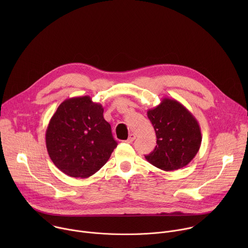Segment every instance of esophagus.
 <instances>
[{
	"mask_svg": "<svg viewBox=\"0 0 248 248\" xmlns=\"http://www.w3.org/2000/svg\"><path fill=\"white\" fill-rule=\"evenodd\" d=\"M135 137H136V135H135L134 133L129 134V136H128L127 140H125V142H126V143H132V141L135 139Z\"/></svg>",
	"mask_w": 248,
	"mask_h": 248,
	"instance_id": "34e87169",
	"label": "esophagus"
}]
</instances>
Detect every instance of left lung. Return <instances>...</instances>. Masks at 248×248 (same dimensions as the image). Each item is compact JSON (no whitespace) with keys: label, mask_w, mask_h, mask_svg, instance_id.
Here are the masks:
<instances>
[{"label":"left lung","mask_w":248,"mask_h":248,"mask_svg":"<svg viewBox=\"0 0 248 248\" xmlns=\"http://www.w3.org/2000/svg\"><path fill=\"white\" fill-rule=\"evenodd\" d=\"M152 123L157 145L145 159L153 166L169 171L186 166L201 145V130L193 115L174 99L164 98L147 112Z\"/></svg>","instance_id":"obj_1"}]
</instances>
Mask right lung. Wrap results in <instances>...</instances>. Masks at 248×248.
Masks as SVG:
<instances>
[{"label": "right lung", "mask_w": 248, "mask_h": 248, "mask_svg": "<svg viewBox=\"0 0 248 248\" xmlns=\"http://www.w3.org/2000/svg\"><path fill=\"white\" fill-rule=\"evenodd\" d=\"M104 109L89 96L64 100L46 130L48 154L63 173L85 179L109 160L118 143Z\"/></svg>", "instance_id": "obj_1"}]
</instances>
